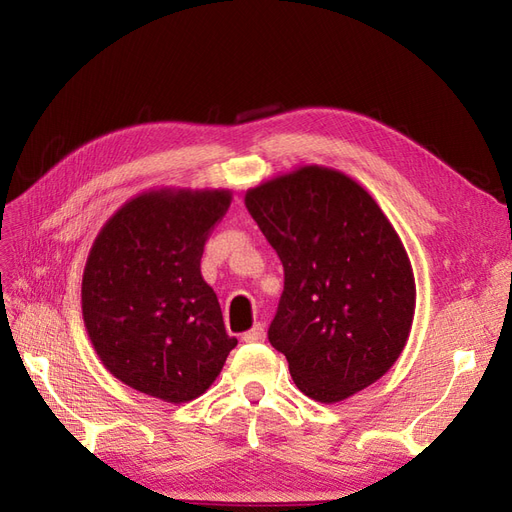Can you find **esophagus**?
Wrapping results in <instances>:
<instances>
[{
    "label": "esophagus",
    "mask_w": 512,
    "mask_h": 512,
    "mask_svg": "<svg viewBox=\"0 0 512 512\" xmlns=\"http://www.w3.org/2000/svg\"><path fill=\"white\" fill-rule=\"evenodd\" d=\"M243 342H247V344L265 342V327H262V324H254L250 331L243 333Z\"/></svg>",
    "instance_id": "esophagus-1"
}]
</instances>
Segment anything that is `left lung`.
Returning <instances> with one entry per match:
<instances>
[{"label":"left lung","instance_id":"1","mask_svg":"<svg viewBox=\"0 0 512 512\" xmlns=\"http://www.w3.org/2000/svg\"><path fill=\"white\" fill-rule=\"evenodd\" d=\"M245 207L284 265L269 342L299 391L337 404L380 380L408 342L416 286L376 200L312 164L250 188Z\"/></svg>","mask_w":512,"mask_h":512}]
</instances>
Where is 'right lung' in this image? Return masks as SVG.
Listing matches in <instances>:
<instances>
[{"instance_id":"1","label":"right lung","mask_w":512,"mask_h":512,"mask_svg":"<svg viewBox=\"0 0 512 512\" xmlns=\"http://www.w3.org/2000/svg\"><path fill=\"white\" fill-rule=\"evenodd\" d=\"M230 200V190L143 192L108 218L87 256L83 320L102 365L168 404L203 395L237 346L200 273Z\"/></svg>"}]
</instances>
